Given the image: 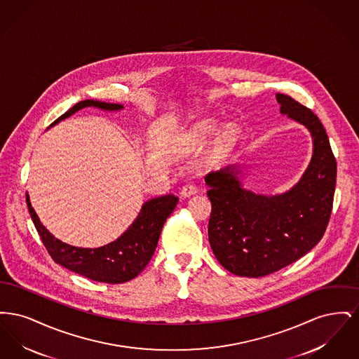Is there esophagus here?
<instances>
[{"label":"esophagus","mask_w":359,"mask_h":359,"mask_svg":"<svg viewBox=\"0 0 359 359\" xmlns=\"http://www.w3.org/2000/svg\"><path fill=\"white\" fill-rule=\"evenodd\" d=\"M196 191H198V187H196V184L194 183V182H188L186 183L183 187H182V196H184V198H187V196H191V195H194V194H196Z\"/></svg>","instance_id":"obj_1"}]
</instances>
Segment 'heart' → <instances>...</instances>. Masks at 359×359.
<instances>
[{"instance_id":"1","label":"heart","mask_w":359,"mask_h":359,"mask_svg":"<svg viewBox=\"0 0 359 359\" xmlns=\"http://www.w3.org/2000/svg\"><path fill=\"white\" fill-rule=\"evenodd\" d=\"M217 132V123L212 121H202L196 123L184 138V144L189 147H195L205 142L210 137ZM238 137V130L234 126H229L223 130L222 135L217 141L215 152L218 154H227L233 145L236 144Z\"/></svg>"}]
</instances>
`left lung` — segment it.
Listing matches in <instances>:
<instances>
[{"label": "left lung", "instance_id": "8db88e82", "mask_svg": "<svg viewBox=\"0 0 359 359\" xmlns=\"http://www.w3.org/2000/svg\"><path fill=\"white\" fill-rule=\"evenodd\" d=\"M281 113L306 125L313 154L300 182L277 196L241 187L237 165L205 175L211 202L208 241L224 269L262 277L308 253L325 234L337 183V160L320 120L290 95L276 94Z\"/></svg>", "mask_w": 359, "mask_h": 359}]
</instances>
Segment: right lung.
Masks as SVG:
<instances>
[{"instance_id": "right-lung-1", "label": "right lung", "mask_w": 359, "mask_h": 359, "mask_svg": "<svg viewBox=\"0 0 359 359\" xmlns=\"http://www.w3.org/2000/svg\"><path fill=\"white\" fill-rule=\"evenodd\" d=\"M87 106L100 107L103 110L122 109V104L118 103L86 100L72 106L57 120L53 121L52 125L67 118L75 111ZM177 202L179 198L172 194L154 198L142 205L136 221L129 226V229L120 238L102 248L83 249L71 246L55 238L40 222L27 195V205L34 227L52 259L75 273L82 274L94 281L109 284H121L129 281L144 271L154 256L164 222L171 215Z\"/></svg>"}]
</instances>
